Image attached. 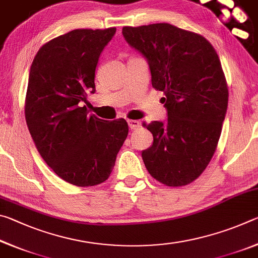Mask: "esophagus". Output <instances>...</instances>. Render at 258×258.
I'll return each mask as SVG.
<instances>
[{
    "label": "esophagus",
    "instance_id": "34e87169",
    "mask_svg": "<svg viewBox=\"0 0 258 258\" xmlns=\"http://www.w3.org/2000/svg\"><path fill=\"white\" fill-rule=\"evenodd\" d=\"M127 123L131 130H138L140 127V125H141L139 120H127Z\"/></svg>",
    "mask_w": 258,
    "mask_h": 258
}]
</instances>
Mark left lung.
Masks as SVG:
<instances>
[{
	"label": "left lung",
	"mask_w": 258,
	"mask_h": 258,
	"mask_svg": "<svg viewBox=\"0 0 258 258\" xmlns=\"http://www.w3.org/2000/svg\"><path fill=\"white\" fill-rule=\"evenodd\" d=\"M126 42L146 56L151 84L163 91L167 123H143L154 135L142 152L148 172L167 186L194 182L215 154L229 90L220 58L200 34L169 24L123 27Z\"/></svg>",
	"instance_id": "8db88e82"
}]
</instances>
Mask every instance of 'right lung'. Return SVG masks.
Segmentation results:
<instances>
[{
    "label": "right lung",
    "mask_w": 258,
    "mask_h": 258,
    "mask_svg": "<svg viewBox=\"0 0 258 258\" xmlns=\"http://www.w3.org/2000/svg\"><path fill=\"white\" fill-rule=\"evenodd\" d=\"M116 33L74 29L46 42L30 67L25 117L38 152L56 175L77 186L110 176L128 134L124 118L103 120L83 106L95 92L100 53Z\"/></svg>",
    "instance_id": "obj_1"
}]
</instances>
